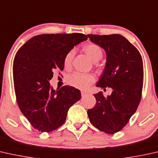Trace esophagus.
Here are the masks:
<instances>
[{
    "mask_svg": "<svg viewBox=\"0 0 158 158\" xmlns=\"http://www.w3.org/2000/svg\"><path fill=\"white\" fill-rule=\"evenodd\" d=\"M87 95H88V93H87L83 92V91H82V92H81V96H82V97H85V96H86Z\"/></svg>",
    "mask_w": 158,
    "mask_h": 158,
    "instance_id": "obj_1",
    "label": "esophagus"
}]
</instances>
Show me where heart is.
<instances>
[{
	"label": "heart",
	"instance_id": "obj_1",
	"mask_svg": "<svg viewBox=\"0 0 158 158\" xmlns=\"http://www.w3.org/2000/svg\"><path fill=\"white\" fill-rule=\"evenodd\" d=\"M83 51L87 56L93 62H98L102 57V50L99 45L95 43H89L83 47ZM74 56V51H70L66 55L64 59L65 67H69L71 64L73 58ZM95 81L94 77L91 74L75 73L68 77V83L70 85L80 90H86Z\"/></svg>",
	"mask_w": 158,
	"mask_h": 158
}]
</instances>
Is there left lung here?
I'll use <instances>...</instances> for the list:
<instances>
[{"label": "left lung", "instance_id": "1", "mask_svg": "<svg viewBox=\"0 0 158 158\" xmlns=\"http://www.w3.org/2000/svg\"><path fill=\"white\" fill-rule=\"evenodd\" d=\"M90 41L104 49L106 63L96 86L112 94H94L95 106L88 110L93 125L107 134L122 130L135 113L141 99L143 85V63L138 50L119 34H88Z\"/></svg>", "mask_w": 158, "mask_h": 158}]
</instances>
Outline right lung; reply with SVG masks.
Wrapping results in <instances>:
<instances>
[{
    "label": "right lung",
    "mask_w": 158,
    "mask_h": 158,
    "mask_svg": "<svg viewBox=\"0 0 158 158\" xmlns=\"http://www.w3.org/2000/svg\"><path fill=\"white\" fill-rule=\"evenodd\" d=\"M88 39L82 33L41 34L28 40L15 55L13 66L18 107L36 130L51 132L61 126L70 107L81 98L72 86L55 90L49 81L75 45Z\"/></svg>",
    "instance_id": "obj_1"
}]
</instances>
